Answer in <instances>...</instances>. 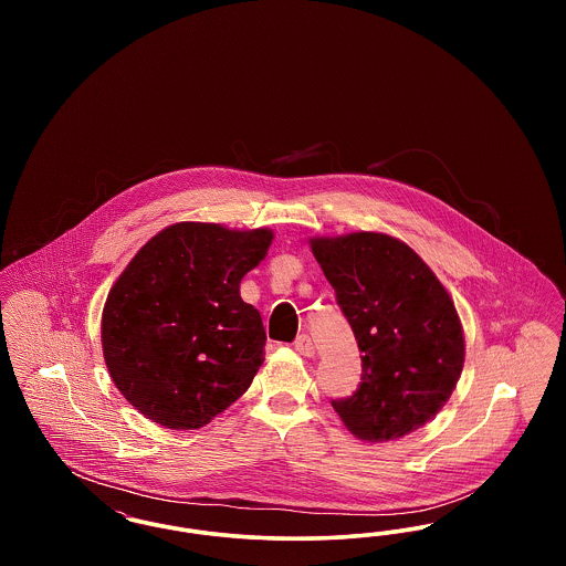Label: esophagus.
<instances>
[{"instance_id":"obj_1","label":"esophagus","mask_w":566,"mask_h":566,"mask_svg":"<svg viewBox=\"0 0 566 566\" xmlns=\"http://www.w3.org/2000/svg\"><path fill=\"white\" fill-rule=\"evenodd\" d=\"M295 350L303 356H314V342L310 335H298L295 339Z\"/></svg>"}]
</instances>
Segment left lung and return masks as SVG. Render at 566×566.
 I'll list each match as a JSON object with an SVG mask.
<instances>
[{
    "label": "left lung",
    "instance_id": "1",
    "mask_svg": "<svg viewBox=\"0 0 566 566\" xmlns=\"http://www.w3.org/2000/svg\"><path fill=\"white\" fill-rule=\"evenodd\" d=\"M312 252L363 352L356 392L331 401L333 409L365 441L424 427L450 399L464 363L454 301L429 265L390 235L316 238Z\"/></svg>",
    "mask_w": 566,
    "mask_h": 566
}]
</instances>
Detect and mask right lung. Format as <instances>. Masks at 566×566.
Listing matches in <instances>:
<instances>
[{
    "mask_svg": "<svg viewBox=\"0 0 566 566\" xmlns=\"http://www.w3.org/2000/svg\"><path fill=\"white\" fill-rule=\"evenodd\" d=\"M271 240L270 229L178 222L120 273L102 316L104 358L116 388L148 420L201 429L248 390L268 335L240 282Z\"/></svg>",
    "mask_w": 566,
    "mask_h": 566,
    "instance_id": "right-lung-1",
    "label": "right lung"
}]
</instances>
